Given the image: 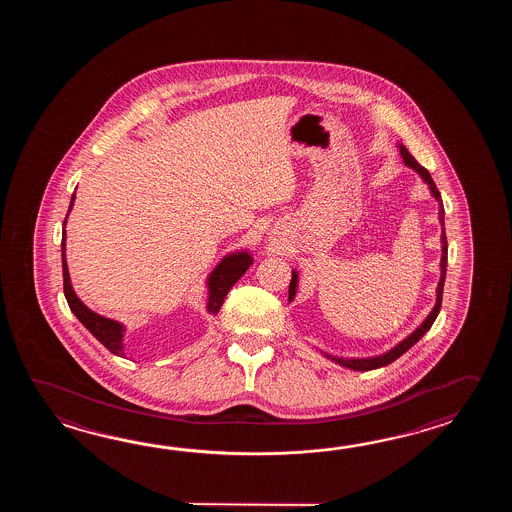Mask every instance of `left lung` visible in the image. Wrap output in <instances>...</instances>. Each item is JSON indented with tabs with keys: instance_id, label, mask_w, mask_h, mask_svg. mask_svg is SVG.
<instances>
[{
	"instance_id": "1",
	"label": "left lung",
	"mask_w": 512,
	"mask_h": 512,
	"mask_svg": "<svg viewBox=\"0 0 512 512\" xmlns=\"http://www.w3.org/2000/svg\"><path fill=\"white\" fill-rule=\"evenodd\" d=\"M399 150H401V157H403L404 164H406V166H410L412 170H415L417 174L421 175V179H423L426 185H428V188H430V192H432V196L435 197V201L439 203V223L443 225V230H441V254H443V256H441V263H439V267H441V278H439L437 289H435V293H437L435 294V296H437V300H435L434 309L430 311V315L426 316L425 322H423L421 326L417 327L412 335H408V337L401 340L395 348L390 349V351H386L384 355L368 357V359H344V357H335V355H329V353H324V351H322V353L326 355L327 359L333 360L335 364H340V366L349 368V370L370 371L392 364L393 360L399 359L403 353H406L408 349L414 346L415 342H419V340H421V337H423L426 331L432 327V324L435 322V318H437L439 311H441V300H443V287H445L446 278V261H448V243H446L445 234V208H443L441 194H439V190H437V186H435L432 175L428 174V170L415 161L414 155L406 150V146L399 144ZM296 287H298V272L293 271V278H291V285H289V302H293L294 294H296Z\"/></svg>"
}]
</instances>
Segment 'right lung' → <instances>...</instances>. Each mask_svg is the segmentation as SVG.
I'll list each match as a JSON object with an SVG mask.
<instances>
[{
    "label": "right lung",
    "instance_id": "1",
    "mask_svg": "<svg viewBox=\"0 0 512 512\" xmlns=\"http://www.w3.org/2000/svg\"><path fill=\"white\" fill-rule=\"evenodd\" d=\"M75 194L71 197V205H69V212L75 203ZM69 216V214H67ZM66 223L67 218L64 219V230H62V271H64V294H66L67 304L69 309L75 313L78 320L82 322V326L86 327L87 331L97 338L98 342L108 348L113 355L117 357H124V333L126 327L122 326L117 320H111L106 316H100L91 311L84 302L78 298L73 285H71V278H69V269H67L66 260ZM252 265V256L247 251L230 252L223 260L219 261L216 269L208 274L207 287H208V302L207 311L212 315H218L221 305L225 302V296L232 289V285L240 280L241 276L247 272V269Z\"/></svg>",
    "mask_w": 512,
    "mask_h": 512
}]
</instances>
